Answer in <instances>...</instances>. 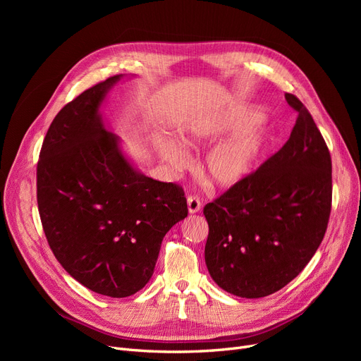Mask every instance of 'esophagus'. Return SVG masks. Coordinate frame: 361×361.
Masks as SVG:
<instances>
[{
	"mask_svg": "<svg viewBox=\"0 0 361 361\" xmlns=\"http://www.w3.org/2000/svg\"><path fill=\"white\" fill-rule=\"evenodd\" d=\"M200 206H202V203H200V199L197 196L190 195L187 197V207H188V212H190V214L199 212Z\"/></svg>",
	"mask_w": 361,
	"mask_h": 361,
	"instance_id": "1",
	"label": "esophagus"
}]
</instances>
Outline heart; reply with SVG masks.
Returning <instances> with one entry per match:
<instances>
[{
  "label": "heart",
  "instance_id": "1",
  "mask_svg": "<svg viewBox=\"0 0 361 361\" xmlns=\"http://www.w3.org/2000/svg\"><path fill=\"white\" fill-rule=\"evenodd\" d=\"M262 120L257 111L230 117H203L187 126L183 133V143L188 147H202L221 139L226 133L237 131ZM267 146V135L260 130H249L231 140L216 145L203 162V171L214 185L233 187L247 177L262 152ZM159 157L174 169H184L188 165V155L184 147L173 139L157 142Z\"/></svg>",
  "mask_w": 361,
  "mask_h": 361
}]
</instances>
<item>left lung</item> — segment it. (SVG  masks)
I'll use <instances>...</instances> for the list:
<instances>
[{
	"mask_svg": "<svg viewBox=\"0 0 361 361\" xmlns=\"http://www.w3.org/2000/svg\"><path fill=\"white\" fill-rule=\"evenodd\" d=\"M286 99L298 114L287 143L203 207L207 271L244 298L274 294L305 269L331 215L329 149L307 108L291 93Z\"/></svg>",
	"mask_w": 361,
	"mask_h": 361,
	"instance_id": "obj_1",
	"label": "left lung"
}]
</instances>
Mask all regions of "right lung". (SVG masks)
Listing matches in <instances>:
<instances>
[{"label": "right lung", "instance_id": "1", "mask_svg": "<svg viewBox=\"0 0 361 361\" xmlns=\"http://www.w3.org/2000/svg\"><path fill=\"white\" fill-rule=\"evenodd\" d=\"M120 78L89 87L56 114L36 168L37 209L54 256L82 286L114 298L146 286L165 234L188 212L183 188L140 174L105 128L99 106Z\"/></svg>", "mask_w": 361, "mask_h": 361}]
</instances>
